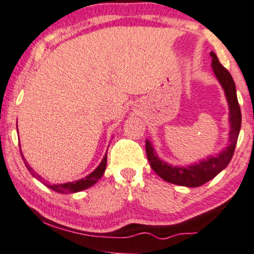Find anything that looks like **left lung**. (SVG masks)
<instances>
[{
  "label": "left lung",
  "mask_w": 254,
  "mask_h": 254,
  "mask_svg": "<svg viewBox=\"0 0 254 254\" xmlns=\"http://www.w3.org/2000/svg\"><path fill=\"white\" fill-rule=\"evenodd\" d=\"M210 56L213 58L211 59V66H213V70L219 82L221 83L222 88L225 89L229 104V110H231L229 112L231 132H229L228 147L225 151H222L217 157H210L199 164H195V165L189 166V168H176V166H170L166 163L162 162L157 154L154 153L150 141L146 140V154H147V159L150 162L151 168L164 181L172 184H177V186L195 188L213 180L231 162L235 146H237L238 136H239L241 127V110L239 102H238L234 80L227 68L223 67L221 63L219 62L215 53L210 52Z\"/></svg>",
  "instance_id": "left-lung-1"
}]
</instances>
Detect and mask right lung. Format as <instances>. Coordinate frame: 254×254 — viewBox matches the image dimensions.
Masks as SVG:
<instances>
[{
  "label": "right lung",
  "instance_id": "right-lung-1",
  "mask_svg": "<svg viewBox=\"0 0 254 254\" xmlns=\"http://www.w3.org/2000/svg\"><path fill=\"white\" fill-rule=\"evenodd\" d=\"M21 153H22V152H21ZM21 157H22V159L26 164L27 169L31 171L32 169L29 168L28 164L26 163L25 158H23L22 154H21ZM106 166H107V154L104 156L103 160L101 162L100 165L97 166V169L95 170L94 172H91V174L89 176H86V177L83 178V180L76 181V182H73V183H65V184H57V186H50V188L52 190H55V191H57V192H63V193H72V192L80 191V190L88 189V188L94 186V184L96 183V182L100 180L101 177H102L104 171H106ZM37 178H38V180H41L40 176H38V175H37Z\"/></svg>",
  "mask_w": 254,
  "mask_h": 254
}]
</instances>
